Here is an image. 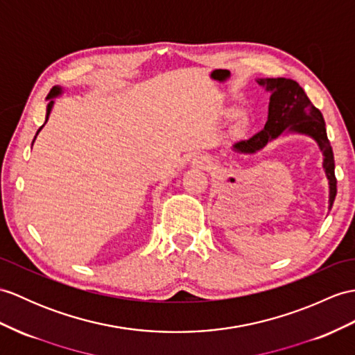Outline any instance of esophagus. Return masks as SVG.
<instances>
[{
    "label": "esophagus",
    "instance_id": "34e87169",
    "mask_svg": "<svg viewBox=\"0 0 355 355\" xmlns=\"http://www.w3.org/2000/svg\"><path fill=\"white\" fill-rule=\"evenodd\" d=\"M192 164H193V166H196V168L205 169V168H209L210 159L205 157V155H196V157L192 159Z\"/></svg>",
    "mask_w": 355,
    "mask_h": 355
}]
</instances>
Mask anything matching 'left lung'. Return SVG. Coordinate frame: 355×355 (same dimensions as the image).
<instances>
[{
    "label": "left lung",
    "mask_w": 355,
    "mask_h": 355,
    "mask_svg": "<svg viewBox=\"0 0 355 355\" xmlns=\"http://www.w3.org/2000/svg\"><path fill=\"white\" fill-rule=\"evenodd\" d=\"M257 83L270 92L268 121L265 128L248 140L234 144V151L255 154L263 150L270 140L286 133L306 135L318 144L324 155V171L329 184L328 209L331 210L337 193V180L334 175L333 148L327 137L322 113L311 104L302 87L291 78H259Z\"/></svg>",
    "instance_id": "8db88e82"
}]
</instances>
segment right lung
<instances>
[{"mask_svg":"<svg viewBox=\"0 0 355 355\" xmlns=\"http://www.w3.org/2000/svg\"><path fill=\"white\" fill-rule=\"evenodd\" d=\"M62 94H63V89H62L60 86H54L51 90H49V94H48V96H46V100H48V105H46V116H45V123H46V121H48V118H49V113H51L53 107H54V98H57V96L62 95ZM42 127H44V125H42ZM42 127H40V128L37 130L36 136L39 135V131L42 130ZM36 136H35V139H36ZM35 139H33V142H35Z\"/></svg>","mask_w":355,"mask_h":355,"instance_id":"obj_1","label":"right lung"}]
</instances>
